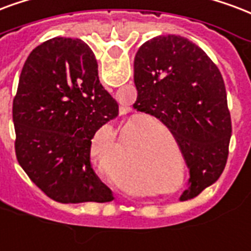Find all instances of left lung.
Segmentation results:
<instances>
[{"label":"left lung","mask_w":251,"mask_h":251,"mask_svg":"<svg viewBox=\"0 0 251 251\" xmlns=\"http://www.w3.org/2000/svg\"><path fill=\"white\" fill-rule=\"evenodd\" d=\"M137 111L158 118L177 138L190 170L187 201L214 183L229 155L231 120L220 70L201 48L179 36L146 41L134 58Z\"/></svg>","instance_id":"obj_1"}]
</instances>
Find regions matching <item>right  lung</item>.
I'll use <instances>...</instances> for the list:
<instances>
[{
	"label": "right lung",
	"mask_w": 251,
	"mask_h": 251,
	"mask_svg": "<svg viewBox=\"0 0 251 251\" xmlns=\"http://www.w3.org/2000/svg\"><path fill=\"white\" fill-rule=\"evenodd\" d=\"M117 116L118 103L100 82L92 49L78 38L45 41L27 57L13 100L17 161L54 201H111L92 168L90 146Z\"/></svg>",
	"instance_id": "obj_1"
}]
</instances>
